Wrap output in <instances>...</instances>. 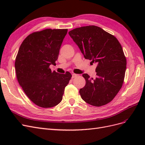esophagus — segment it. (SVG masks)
Listing matches in <instances>:
<instances>
[{
    "mask_svg": "<svg viewBox=\"0 0 145 145\" xmlns=\"http://www.w3.org/2000/svg\"><path fill=\"white\" fill-rule=\"evenodd\" d=\"M77 76V74H72V78L76 77Z\"/></svg>",
    "mask_w": 145,
    "mask_h": 145,
    "instance_id": "1",
    "label": "esophagus"
}]
</instances>
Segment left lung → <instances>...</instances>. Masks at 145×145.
Listing matches in <instances>:
<instances>
[{
  "mask_svg": "<svg viewBox=\"0 0 145 145\" xmlns=\"http://www.w3.org/2000/svg\"><path fill=\"white\" fill-rule=\"evenodd\" d=\"M68 33L84 57L97 65L95 78L87 74L82 75L86 84L79 91L82 99L95 106L110 102L121 89L126 68L120 43L112 35L94 25L77 28Z\"/></svg>",
  "mask_w": 145,
  "mask_h": 145,
  "instance_id": "8db88e82",
  "label": "left lung"
}]
</instances>
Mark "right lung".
Here are the masks:
<instances>
[{
	"label": "right lung",
	"instance_id": "1",
	"mask_svg": "<svg viewBox=\"0 0 145 145\" xmlns=\"http://www.w3.org/2000/svg\"><path fill=\"white\" fill-rule=\"evenodd\" d=\"M67 29H46L25 39L15 61L17 80L28 97L37 106L51 108L62 100L71 78L69 72H51L56 65Z\"/></svg>",
	"mask_w": 145,
	"mask_h": 145
}]
</instances>
